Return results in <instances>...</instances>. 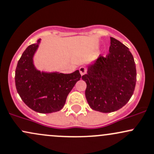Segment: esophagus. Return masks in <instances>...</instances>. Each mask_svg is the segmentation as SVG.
Wrapping results in <instances>:
<instances>
[{
	"instance_id": "1",
	"label": "esophagus",
	"mask_w": 154,
	"mask_h": 154,
	"mask_svg": "<svg viewBox=\"0 0 154 154\" xmlns=\"http://www.w3.org/2000/svg\"><path fill=\"white\" fill-rule=\"evenodd\" d=\"M79 71H80L81 75H83L87 72V68L85 67H84V66H82V67H80V68H79Z\"/></svg>"
}]
</instances>
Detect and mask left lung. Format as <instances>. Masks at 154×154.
Returning a JSON list of instances; mask_svg holds the SVG:
<instances>
[{"label":"left lung","mask_w":154,"mask_h":154,"mask_svg":"<svg viewBox=\"0 0 154 154\" xmlns=\"http://www.w3.org/2000/svg\"><path fill=\"white\" fill-rule=\"evenodd\" d=\"M109 53L99 56L82 79L87 84L85 95L93 110L112 112L124 106L134 91L137 70L129 49L110 37Z\"/></svg>","instance_id":"1"}]
</instances>
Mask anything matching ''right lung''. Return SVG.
<instances>
[{"instance_id": "right-lung-1", "label": "right lung", "mask_w": 154, "mask_h": 154, "mask_svg": "<svg viewBox=\"0 0 154 154\" xmlns=\"http://www.w3.org/2000/svg\"><path fill=\"white\" fill-rule=\"evenodd\" d=\"M39 41L30 45L18 61L15 86L21 99L29 108L39 113H52L63 108L67 95L82 75L79 70L64 74L36 70L33 57Z\"/></svg>"}]
</instances>
